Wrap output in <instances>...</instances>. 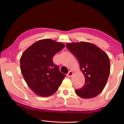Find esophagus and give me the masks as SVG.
<instances>
[{"label": "esophagus", "instance_id": "34e87169", "mask_svg": "<svg viewBox=\"0 0 124 124\" xmlns=\"http://www.w3.org/2000/svg\"><path fill=\"white\" fill-rule=\"evenodd\" d=\"M74 73H73V72H72V71H70V72H68V74H67V76L68 77H72L73 76V75Z\"/></svg>", "mask_w": 124, "mask_h": 124}]
</instances>
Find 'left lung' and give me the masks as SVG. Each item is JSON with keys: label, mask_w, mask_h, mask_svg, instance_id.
<instances>
[{"label": "left lung", "mask_w": 124, "mask_h": 124, "mask_svg": "<svg viewBox=\"0 0 124 124\" xmlns=\"http://www.w3.org/2000/svg\"><path fill=\"white\" fill-rule=\"evenodd\" d=\"M66 47L77 57L85 83L75 90L83 98L95 97L106 86L110 74V61L106 52L93 44L85 41L69 43Z\"/></svg>", "instance_id": "obj_1"}]
</instances>
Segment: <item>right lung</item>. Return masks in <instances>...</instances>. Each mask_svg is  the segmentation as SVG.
<instances>
[{"label": "right lung", "instance_id": "1", "mask_svg": "<svg viewBox=\"0 0 124 124\" xmlns=\"http://www.w3.org/2000/svg\"><path fill=\"white\" fill-rule=\"evenodd\" d=\"M65 47L51 39L40 40L25 50L20 58L21 70L29 88L41 97L53 95L66 77L52 57Z\"/></svg>", "mask_w": 124, "mask_h": 124}]
</instances>
